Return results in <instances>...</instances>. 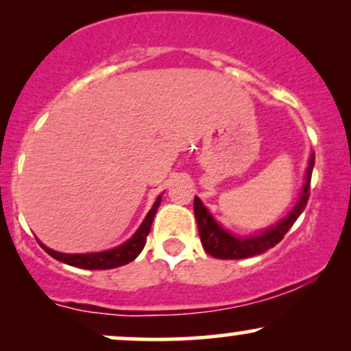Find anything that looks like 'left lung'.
Segmentation results:
<instances>
[{"label":"left lung","instance_id":"1","mask_svg":"<svg viewBox=\"0 0 351 351\" xmlns=\"http://www.w3.org/2000/svg\"><path fill=\"white\" fill-rule=\"evenodd\" d=\"M313 163H315V155L312 153L307 168V176H305L304 189H302L300 199L299 203L295 204V208H293L280 223H277L276 226L267 229V231L259 236L236 237L229 234L228 231H224V229L216 223L215 217L209 215V211L203 206L201 199L195 198V216L196 223H198L199 239L204 251L211 254L216 259H245V257L263 254L267 251V249L279 244L280 241L284 239V236L287 234L289 229L293 226L297 217L302 215V211L307 206V201L310 198V180H312Z\"/></svg>","mask_w":351,"mask_h":351}]
</instances>
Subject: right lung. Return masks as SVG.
Wrapping results in <instances>:
<instances>
[{
	"label": "right lung",
	"instance_id": "right-lung-1",
	"mask_svg": "<svg viewBox=\"0 0 351 351\" xmlns=\"http://www.w3.org/2000/svg\"><path fill=\"white\" fill-rule=\"evenodd\" d=\"M160 203H162V196H158V199L155 201L153 208L150 209L142 226L138 228V231L135 232L132 239H128L127 243L119 245V247L110 249V251L104 252H92V254H62L56 252L52 249L46 247V245L41 244V247L46 251L49 256L54 257V259L60 261V263H66L69 265H74V267H82V269H90V271H95V269H114L120 267V265H125L135 259L142 249L145 247V243H147V236L150 232L153 217L156 215V209H158Z\"/></svg>",
	"mask_w": 351,
	"mask_h": 351
}]
</instances>
